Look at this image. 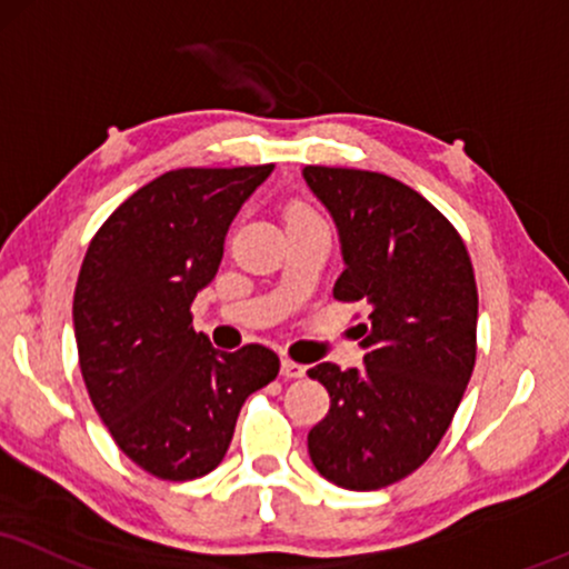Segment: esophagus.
Segmentation results:
<instances>
[{"instance_id":"34e87169","label":"esophagus","mask_w":569,"mask_h":569,"mask_svg":"<svg viewBox=\"0 0 569 569\" xmlns=\"http://www.w3.org/2000/svg\"><path fill=\"white\" fill-rule=\"evenodd\" d=\"M306 375V367L303 363L292 361V359H282V377H287V380H292V377H303Z\"/></svg>"}]
</instances>
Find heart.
<instances>
[{
  "label": "heart",
  "mask_w": 569,
  "mask_h": 569,
  "mask_svg": "<svg viewBox=\"0 0 569 569\" xmlns=\"http://www.w3.org/2000/svg\"><path fill=\"white\" fill-rule=\"evenodd\" d=\"M300 216H317V213H313V210L303 208V206H298V208L290 210V216H287V219H300Z\"/></svg>",
  "instance_id": "b5f03b06"
}]
</instances>
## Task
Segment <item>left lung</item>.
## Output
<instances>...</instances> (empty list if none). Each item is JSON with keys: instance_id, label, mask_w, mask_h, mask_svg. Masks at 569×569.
Returning <instances> with one entry per match:
<instances>
[{"instance_id": "left-lung-1", "label": "left lung", "mask_w": 569, "mask_h": 569, "mask_svg": "<svg viewBox=\"0 0 569 569\" xmlns=\"http://www.w3.org/2000/svg\"><path fill=\"white\" fill-rule=\"evenodd\" d=\"M340 231L346 271L332 296L369 308L363 369H308L329 411L308 432L321 478L380 490L419 469L451 425L478 356V284L453 223L403 181L306 166Z\"/></svg>"}]
</instances>
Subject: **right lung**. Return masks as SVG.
<instances>
[{"mask_svg": "<svg viewBox=\"0 0 569 569\" xmlns=\"http://www.w3.org/2000/svg\"><path fill=\"white\" fill-rule=\"evenodd\" d=\"M271 168L168 171L123 200L83 256L73 296L83 382L118 448L160 480L219 467L244 398L279 375L271 348L216 350L189 311Z\"/></svg>", "mask_w": 569, "mask_h": 569, "instance_id": "obj_1", "label": "right lung"}]
</instances>
